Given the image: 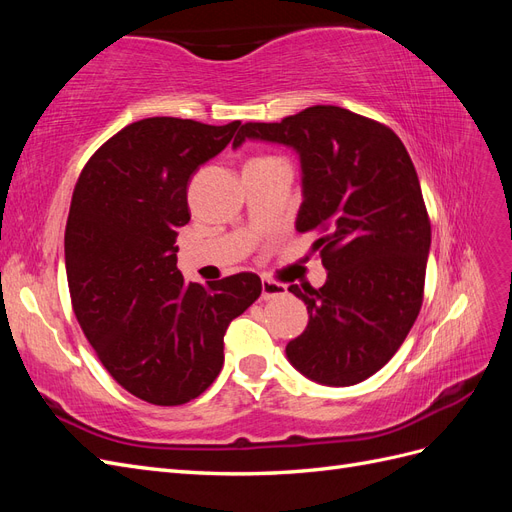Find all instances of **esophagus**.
Returning a JSON list of instances; mask_svg holds the SVG:
<instances>
[{
    "label": "esophagus",
    "mask_w": 512,
    "mask_h": 512,
    "mask_svg": "<svg viewBox=\"0 0 512 512\" xmlns=\"http://www.w3.org/2000/svg\"><path fill=\"white\" fill-rule=\"evenodd\" d=\"M260 288H262V292H260V297H262V299H265V301H271V299H280V297H286V292H288V288H286L284 284H280V282H273V280H262Z\"/></svg>",
    "instance_id": "obj_1"
}]
</instances>
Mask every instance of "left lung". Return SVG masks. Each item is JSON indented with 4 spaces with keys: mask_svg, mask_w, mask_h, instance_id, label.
<instances>
[{
    "mask_svg": "<svg viewBox=\"0 0 512 512\" xmlns=\"http://www.w3.org/2000/svg\"><path fill=\"white\" fill-rule=\"evenodd\" d=\"M245 138L292 147L301 158L299 232H318L322 288L292 284L309 322L286 356L309 380L350 386L374 376L421 312L431 224L399 136L348 108L318 104L280 123H245Z\"/></svg>",
    "mask_w": 512,
    "mask_h": 512,
    "instance_id": "8db88e82",
    "label": "left lung"
}]
</instances>
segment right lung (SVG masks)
I'll return each instance as SVG.
<instances>
[{"instance_id": "1", "label": "right lung", "mask_w": 512, "mask_h": 512, "mask_svg": "<svg viewBox=\"0 0 512 512\" xmlns=\"http://www.w3.org/2000/svg\"><path fill=\"white\" fill-rule=\"evenodd\" d=\"M226 126L149 117L89 158L66 224L74 316L123 389L153 406L205 393L224 365V333L260 297V277L207 286L177 269V230L190 222L188 183L232 141Z\"/></svg>"}]
</instances>
